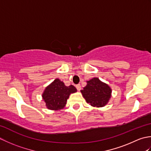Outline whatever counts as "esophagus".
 I'll return each instance as SVG.
<instances>
[{"instance_id":"obj_1","label":"esophagus","mask_w":151,"mask_h":151,"mask_svg":"<svg viewBox=\"0 0 151 151\" xmlns=\"http://www.w3.org/2000/svg\"><path fill=\"white\" fill-rule=\"evenodd\" d=\"M76 89H77V90H78V91H81V84L76 85Z\"/></svg>"}]
</instances>
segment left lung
Masks as SVG:
<instances>
[{
  "label": "left lung",
  "instance_id": "left-lung-1",
  "mask_svg": "<svg viewBox=\"0 0 151 151\" xmlns=\"http://www.w3.org/2000/svg\"><path fill=\"white\" fill-rule=\"evenodd\" d=\"M87 84L81 91L87 103L93 107H104L111 97V88L97 77L86 81Z\"/></svg>",
  "mask_w": 151,
  "mask_h": 151
}]
</instances>
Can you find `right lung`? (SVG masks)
<instances>
[{
  "instance_id": "right-lung-1",
  "label": "right lung",
  "mask_w": 151,
  "mask_h": 151,
  "mask_svg": "<svg viewBox=\"0 0 151 151\" xmlns=\"http://www.w3.org/2000/svg\"><path fill=\"white\" fill-rule=\"evenodd\" d=\"M77 91L75 86H66L59 78L47 86L42 93L43 101L47 109L60 110L65 107L69 95Z\"/></svg>"
}]
</instances>
